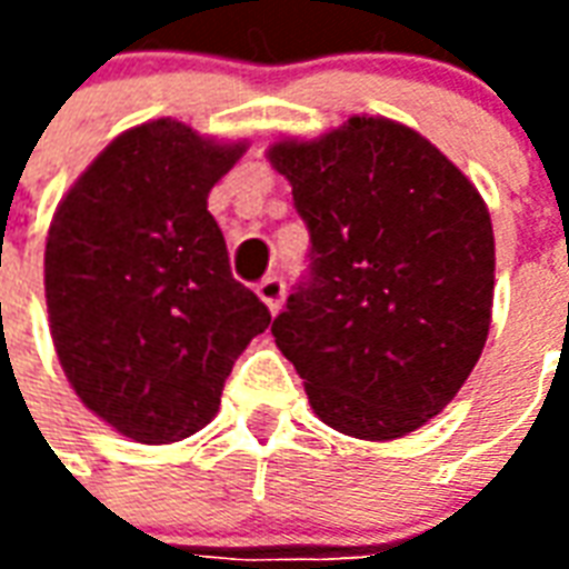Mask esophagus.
I'll list each match as a JSON object with an SVG mask.
<instances>
[{
	"mask_svg": "<svg viewBox=\"0 0 569 569\" xmlns=\"http://www.w3.org/2000/svg\"><path fill=\"white\" fill-rule=\"evenodd\" d=\"M256 292H259L261 301L268 305V310H271V313H277V310H280V305H283V296H286L283 277H277V273H271V277H264Z\"/></svg>",
	"mask_w": 569,
	"mask_h": 569,
	"instance_id": "obj_1",
	"label": "esophagus"
}]
</instances>
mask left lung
<instances>
[{
    "instance_id": "obj_1",
    "label": "left lung",
    "mask_w": 569,
    "mask_h": 569,
    "mask_svg": "<svg viewBox=\"0 0 569 569\" xmlns=\"http://www.w3.org/2000/svg\"><path fill=\"white\" fill-rule=\"evenodd\" d=\"M310 231L305 280L271 322L322 423L402 439L485 350L493 228L476 186L418 130L350 118L268 151Z\"/></svg>"
}]
</instances>
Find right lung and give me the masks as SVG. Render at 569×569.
I'll list each match as a JSON object with an SVG mask.
<instances>
[{
    "mask_svg": "<svg viewBox=\"0 0 569 569\" xmlns=\"http://www.w3.org/2000/svg\"><path fill=\"white\" fill-rule=\"evenodd\" d=\"M243 142L158 118L121 133L60 200L44 247L51 338L72 390L121 436L188 439L271 310L237 283L207 210Z\"/></svg>",
    "mask_w": 569,
    "mask_h": 569,
    "instance_id": "right-lung-1",
    "label": "right lung"
}]
</instances>
